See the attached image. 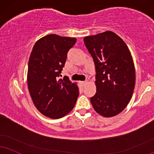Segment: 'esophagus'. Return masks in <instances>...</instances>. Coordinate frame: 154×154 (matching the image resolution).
<instances>
[{
  "label": "esophagus",
  "mask_w": 154,
  "mask_h": 154,
  "mask_svg": "<svg viewBox=\"0 0 154 154\" xmlns=\"http://www.w3.org/2000/svg\"><path fill=\"white\" fill-rule=\"evenodd\" d=\"M81 85H82L83 86H84L85 85H86V83H87V81H81Z\"/></svg>",
  "instance_id": "1"
}]
</instances>
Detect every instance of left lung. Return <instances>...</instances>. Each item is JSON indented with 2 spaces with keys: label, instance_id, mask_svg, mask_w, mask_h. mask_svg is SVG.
Listing matches in <instances>:
<instances>
[{
  "label": "left lung",
  "instance_id": "8db88e82",
  "mask_svg": "<svg viewBox=\"0 0 154 154\" xmlns=\"http://www.w3.org/2000/svg\"><path fill=\"white\" fill-rule=\"evenodd\" d=\"M83 41L96 68V93L91 102L100 115L114 116L129 103L135 87V68L129 49L111 31L85 37Z\"/></svg>",
  "mask_w": 154,
  "mask_h": 154
}]
</instances>
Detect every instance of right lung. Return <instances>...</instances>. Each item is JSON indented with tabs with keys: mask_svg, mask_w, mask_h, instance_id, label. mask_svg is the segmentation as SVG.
<instances>
[{
	"mask_svg": "<svg viewBox=\"0 0 154 154\" xmlns=\"http://www.w3.org/2000/svg\"><path fill=\"white\" fill-rule=\"evenodd\" d=\"M75 38L51 34L34 45L28 68V86L36 109L45 116L60 119L72 111L79 88L67 76L58 79Z\"/></svg>",
	"mask_w": 154,
	"mask_h": 154,
	"instance_id": "obj_1",
	"label": "right lung"
}]
</instances>
